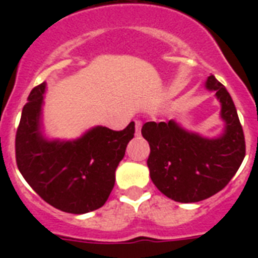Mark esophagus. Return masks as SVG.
Segmentation results:
<instances>
[{
    "mask_svg": "<svg viewBox=\"0 0 258 258\" xmlns=\"http://www.w3.org/2000/svg\"><path fill=\"white\" fill-rule=\"evenodd\" d=\"M142 120H135V134L137 135H141V130H142Z\"/></svg>",
    "mask_w": 258,
    "mask_h": 258,
    "instance_id": "obj_1",
    "label": "esophagus"
}]
</instances>
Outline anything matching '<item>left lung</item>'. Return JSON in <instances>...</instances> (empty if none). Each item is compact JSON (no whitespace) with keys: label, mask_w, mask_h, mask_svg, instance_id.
Instances as JSON below:
<instances>
[{"label":"left lung","mask_w":258,"mask_h":258,"mask_svg":"<svg viewBox=\"0 0 258 258\" xmlns=\"http://www.w3.org/2000/svg\"><path fill=\"white\" fill-rule=\"evenodd\" d=\"M206 87L221 101L226 123L222 137L201 138L184 131L175 121H147L142 135L150 145L147 166L158 190L182 204L198 202L221 191L245 158V137L236 105L222 84L209 76Z\"/></svg>","instance_id":"obj_1"}]
</instances>
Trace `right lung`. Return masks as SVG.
<instances>
[{"label": "right lung", "mask_w": 258, "mask_h": 258, "mask_svg": "<svg viewBox=\"0 0 258 258\" xmlns=\"http://www.w3.org/2000/svg\"><path fill=\"white\" fill-rule=\"evenodd\" d=\"M45 83L34 87L16 133V162L29 186L53 208L84 214L101 208L115 184V170L134 138L135 123L113 131L96 127L74 142H48L40 133Z\"/></svg>", "instance_id": "right-lung-1"}]
</instances>
